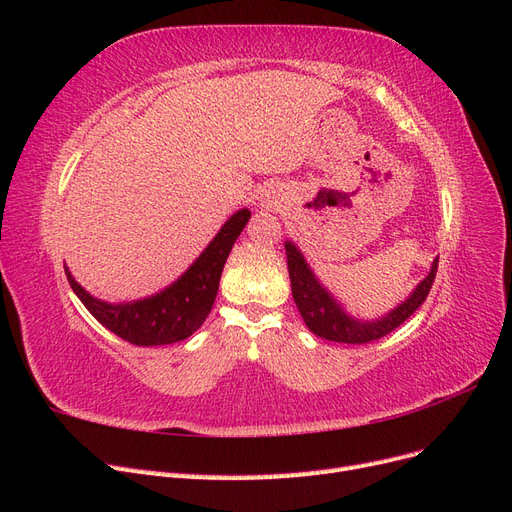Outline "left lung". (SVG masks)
I'll return each instance as SVG.
<instances>
[{
  "label": "left lung",
  "instance_id": "obj_1",
  "mask_svg": "<svg viewBox=\"0 0 512 512\" xmlns=\"http://www.w3.org/2000/svg\"><path fill=\"white\" fill-rule=\"evenodd\" d=\"M286 258L292 299L297 303L307 329L318 337L339 344H369L395 331L399 324H404L425 303L438 271V260H433L425 280L414 288L404 303L374 322H361L344 312V307L331 297V292L316 280V275L309 269L299 247L290 241H286Z\"/></svg>",
  "mask_w": 512,
  "mask_h": 512
}]
</instances>
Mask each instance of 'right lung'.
Here are the masks:
<instances>
[{"label": "right lung", "mask_w": 512, "mask_h": 512, "mask_svg": "<svg viewBox=\"0 0 512 512\" xmlns=\"http://www.w3.org/2000/svg\"><path fill=\"white\" fill-rule=\"evenodd\" d=\"M250 211L241 209L220 228L194 265L175 284L153 297L130 303L100 301L74 280L66 267V277L76 297L102 327L113 331L134 346H164L190 337L209 316L220 288L224 262L241 230L250 220Z\"/></svg>", "instance_id": "1"}]
</instances>
